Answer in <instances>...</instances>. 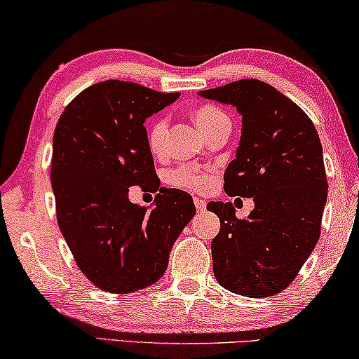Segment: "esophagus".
I'll use <instances>...</instances> for the list:
<instances>
[{
	"instance_id": "1",
	"label": "esophagus",
	"mask_w": 359,
	"mask_h": 359,
	"mask_svg": "<svg viewBox=\"0 0 359 359\" xmlns=\"http://www.w3.org/2000/svg\"><path fill=\"white\" fill-rule=\"evenodd\" d=\"M194 205L198 210H204L205 209V201L203 198H194Z\"/></svg>"
}]
</instances>
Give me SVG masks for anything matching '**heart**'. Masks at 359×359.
<instances>
[{"mask_svg":"<svg viewBox=\"0 0 359 359\" xmlns=\"http://www.w3.org/2000/svg\"><path fill=\"white\" fill-rule=\"evenodd\" d=\"M193 119L203 134L208 137L222 129H230V117L227 112L215 104H201L193 111ZM168 121L165 116H156L147 127V145L154 155L165 151ZM165 183L178 189L205 193L214 183V170L209 166H178L165 173Z\"/></svg>","mask_w":359,"mask_h":359,"instance_id":"obj_1","label":"heart"}]
</instances>
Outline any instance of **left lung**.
Segmentation results:
<instances>
[{"label": "left lung", "mask_w": 359, "mask_h": 359, "mask_svg": "<svg viewBox=\"0 0 359 359\" xmlns=\"http://www.w3.org/2000/svg\"><path fill=\"white\" fill-rule=\"evenodd\" d=\"M199 95L242 114L224 189L255 203L247 219L230 203L208 204L220 220L210 243L214 276L240 296H274L296 279L320 237L328 189L320 139L311 117L264 81L238 80Z\"/></svg>", "instance_id": "1"}]
</instances>
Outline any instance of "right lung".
I'll return each mask as SVG.
<instances>
[{"mask_svg":"<svg viewBox=\"0 0 359 359\" xmlns=\"http://www.w3.org/2000/svg\"><path fill=\"white\" fill-rule=\"evenodd\" d=\"M178 96L107 80L83 90L57 122L50 180L58 227L81 273L106 292L158 281L196 214L188 193L160 188L144 127ZM130 185L160 190L156 208L132 205Z\"/></svg>","mask_w":359,"mask_h":359,"instance_id":"obj_1","label":"right lung"}]
</instances>
